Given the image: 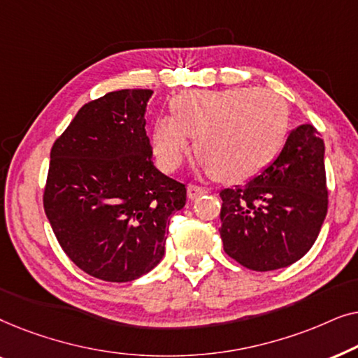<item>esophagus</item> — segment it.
Here are the masks:
<instances>
[{"mask_svg":"<svg viewBox=\"0 0 358 358\" xmlns=\"http://www.w3.org/2000/svg\"><path fill=\"white\" fill-rule=\"evenodd\" d=\"M207 192V189L202 187V185H197V184H189L187 187V197L189 199H197L199 195H202Z\"/></svg>","mask_w":358,"mask_h":358,"instance_id":"1","label":"esophagus"}]
</instances>
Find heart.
Returning a JSON list of instances; mask_svg holds the SVG:
<instances>
[{
	"instance_id": "b5f03b06",
	"label": "heart",
	"mask_w": 358,
	"mask_h": 358,
	"mask_svg": "<svg viewBox=\"0 0 358 358\" xmlns=\"http://www.w3.org/2000/svg\"><path fill=\"white\" fill-rule=\"evenodd\" d=\"M173 117H159L151 146L164 171L178 169L195 140V156L220 182H241L266 169L285 145L290 109L268 90L231 87L187 91L171 102Z\"/></svg>"
}]
</instances>
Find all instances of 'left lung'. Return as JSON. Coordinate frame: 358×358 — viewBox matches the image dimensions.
Masks as SVG:
<instances>
[{"label":"left lung","instance_id":"8db88e82","mask_svg":"<svg viewBox=\"0 0 358 358\" xmlns=\"http://www.w3.org/2000/svg\"><path fill=\"white\" fill-rule=\"evenodd\" d=\"M220 197L229 257L257 272L292 266L315 244L327 213L324 141L313 125H300L273 163Z\"/></svg>","mask_w":358,"mask_h":358}]
</instances>
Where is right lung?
Instances as JSON below:
<instances>
[{
    "instance_id": "1",
    "label": "right lung",
    "mask_w": 358,
    "mask_h": 358,
    "mask_svg": "<svg viewBox=\"0 0 358 358\" xmlns=\"http://www.w3.org/2000/svg\"><path fill=\"white\" fill-rule=\"evenodd\" d=\"M151 90L107 92L78 110L50 151L43 210L71 262L106 282H131L164 256L185 184L156 169L145 130Z\"/></svg>"
}]
</instances>
